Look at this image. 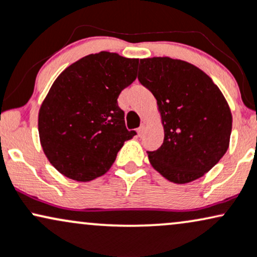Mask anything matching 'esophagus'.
<instances>
[{
    "instance_id": "1",
    "label": "esophagus",
    "mask_w": 257,
    "mask_h": 257,
    "mask_svg": "<svg viewBox=\"0 0 257 257\" xmlns=\"http://www.w3.org/2000/svg\"><path fill=\"white\" fill-rule=\"evenodd\" d=\"M144 130H146V126L144 125H142L140 128H138V136H140V137H142V136H143V134H144Z\"/></svg>"
}]
</instances>
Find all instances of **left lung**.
Here are the masks:
<instances>
[{
  "label": "left lung",
  "instance_id": "8db88e82",
  "mask_svg": "<svg viewBox=\"0 0 257 257\" xmlns=\"http://www.w3.org/2000/svg\"><path fill=\"white\" fill-rule=\"evenodd\" d=\"M138 80L153 92L165 138L150 165L172 183L203 177L230 146L232 114L212 78L195 65L171 57L141 59Z\"/></svg>",
  "mask_w": 257,
  "mask_h": 257
}]
</instances>
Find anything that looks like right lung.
Masks as SVG:
<instances>
[{
  "instance_id": "right-lung-1",
  "label": "right lung",
  "mask_w": 257,
  "mask_h": 257,
  "mask_svg": "<svg viewBox=\"0 0 257 257\" xmlns=\"http://www.w3.org/2000/svg\"><path fill=\"white\" fill-rule=\"evenodd\" d=\"M140 60L101 51L60 73L38 111L42 149L62 176L90 182L103 176L135 131L125 126L117 97L134 83Z\"/></svg>"
}]
</instances>
